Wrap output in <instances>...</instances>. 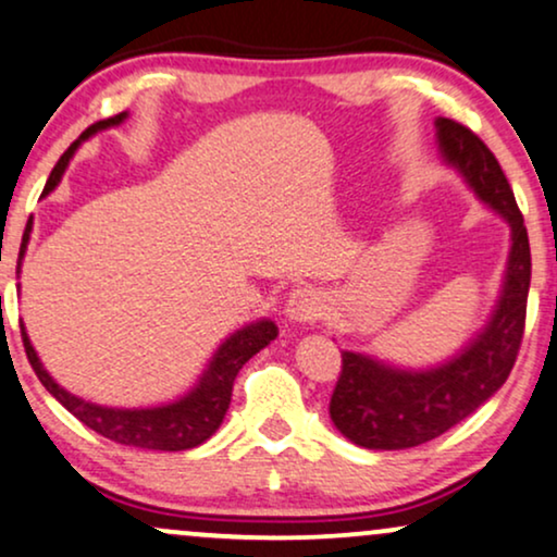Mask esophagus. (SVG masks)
<instances>
[{
    "label": "esophagus",
    "mask_w": 557,
    "mask_h": 557,
    "mask_svg": "<svg viewBox=\"0 0 557 557\" xmlns=\"http://www.w3.org/2000/svg\"><path fill=\"white\" fill-rule=\"evenodd\" d=\"M326 306L324 298H321L319 290L313 287H298V290L290 293L285 304V317L293 321V324H313L324 317Z\"/></svg>",
    "instance_id": "esophagus-1"
}]
</instances>
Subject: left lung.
<instances>
[{
  "instance_id": "8db88e82",
  "label": "left lung",
  "mask_w": 557,
  "mask_h": 557,
  "mask_svg": "<svg viewBox=\"0 0 557 557\" xmlns=\"http://www.w3.org/2000/svg\"><path fill=\"white\" fill-rule=\"evenodd\" d=\"M435 143L485 207L511 227V249L491 319L457 355L431 368H401L373 355L343 350L332 423L355 446L399 451L438 438L485 405L506 384L524 337L532 253L524 218L498 160L478 134L451 119H435Z\"/></svg>"
}]
</instances>
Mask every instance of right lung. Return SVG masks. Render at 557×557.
Listing matches in <instances>:
<instances>
[{
    "label": "right lung",
    "mask_w": 557,
    "mask_h": 557,
    "mask_svg": "<svg viewBox=\"0 0 557 557\" xmlns=\"http://www.w3.org/2000/svg\"><path fill=\"white\" fill-rule=\"evenodd\" d=\"M129 113H119V116L103 119V122L87 126V129L79 134L77 143H72L70 150L59 158V163L53 165L49 181H46L44 194L53 191L62 181L66 165H70L72 156L77 152V147L90 139L92 134L111 129V126H119ZM33 231V220H28V227L23 233V246H20V264H23L25 249H28ZM17 264V270H20ZM20 332H23V345L25 352H28V360L36 371V376L41 379L46 392L51 394L64 410H70L79 423L103 435V438L116 441L122 446H137V448H152V451H186V448H194L205 444L210 435L218 431L220 423H223L227 405H231L233 394V381H236L238 371L249 358H253L259 350H264L267 345L277 337V324L272 319H257L251 324L240 326L225 337L223 343L218 345V350L210 358V363L202 371V376L197 379L189 392L184 397L163 401V405L156 407H109V405H96V401H87L77 394L66 392L62 384H57L49 371H46L41 358H38L36 347L30 345L28 332L20 324Z\"/></svg>",
    "instance_id": "obj_1"
}]
</instances>
